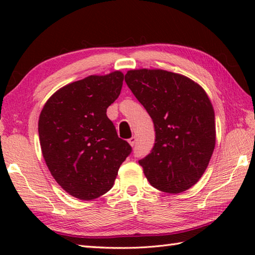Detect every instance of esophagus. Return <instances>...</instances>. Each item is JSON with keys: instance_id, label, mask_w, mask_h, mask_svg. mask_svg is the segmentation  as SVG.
Here are the masks:
<instances>
[{"instance_id": "1", "label": "esophagus", "mask_w": 255, "mask_h": 255, "mask_svg": "<svg viewBox=\"0 0 255 255\" xmlns=\"http://www.w3.org/2000/svg\"><path fill=\"white\" fill-rule=\"evenodd\" d=\"M128 143H129V145H130L131 146V147H132V146H135V144H136V137H131V138H129V139H128Z\"/></svg>"}]
</instances>
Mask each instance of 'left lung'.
Wrapping results in <instances>:
<instances>
[{
    "label": "left lung",
    "instance_id": "1",
    "mask_svg": "<svg viewBox=\"0 0 255 255\" xmlns=\"http://www.w3.org/2000/svg\"><path fill=\"white\" fill-rule=\"evenodd\" d=\"M125 81L154 123V147L139 159L146 178L166 193L190 189L205 173L216 144L215 112L206 91L164 70H131Z\"/></svg>",
    "mask_w": 255,
    "mask_h": 255
}]
</instances>
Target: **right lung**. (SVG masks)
<instances>
[{
	"instance_id": "add662e5",
	"label": "right lung",
	"mask_w": 255,
	"mask_h": 255,
	"mask_svg": "<svg viewBox=\"0 0 255 255\" xmlns=\"http://www.w3.org/2000/svg\"><path fill=\"white\" fill-rule=\"evenodd\" d=\"M123 81L120 71L90 75L60 88L40 112L42 156L56 182L77 199L92 200L109 191L131 152L107 117Z\"/></svg>"
}]
</instances>
